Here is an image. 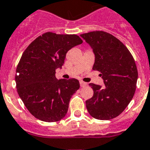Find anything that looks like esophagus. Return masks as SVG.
Masks as SVG:
<instances>
[{
    "label": "esophagus",
    "mask_w": 150,
    "mask_h": 150,
    "mask_svg": "<svg viewBox=\"0 0 150 150\" xmlns=\"http://www.w3.org/2000/svg\"><path fill=\"white\" fill-rule=\"evenodd\" d=\"M80 86H82V87H83V86H85L87 85V83H86L83 82V81H82V80H81V81H80Z\"/></svg>",
    "instance_id": "34e87169"
}]
</instances>
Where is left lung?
Masks as SVG:
<instances>
[{
  "instance_id": "left-lung-1",
  "label": "left lung",
  "mask_w": 150,
  "mask_h": 150,
  "mask_svg": "<svg viewBox=\"0 0 150 150\" xmlns=\"http://www.w3.org/2000/svg\"><path fill=\"white\" fill-rule=\"evenodd\" d=\"M81 37L93 48L95 63L93 70L100 72L104 86L90 83L92 98L86 101L89 113L93 118L108 120L121 114L134 96L138 70L128 48L114 36L95 30Z\"/></svg>"
}]
</instances>
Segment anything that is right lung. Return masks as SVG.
<instances>
[{"label":"right lung","instance_id":"obj_1","mask_svg":"<svg viewBox=\"0 0 150 150\" xmlns=\"http://www.w3.org/2000/svg\"><path fill=\"white\" fill-rule=\"evenodd\" d=\"M76 34L46 32L23 51L16 69L18 95L33 117L44 122H57L66 116L72 95L80 88L76 79L57 80L69 50L81 44Z\"/></svg>","mask_w":150,"mask_h":150}]
</instances>
